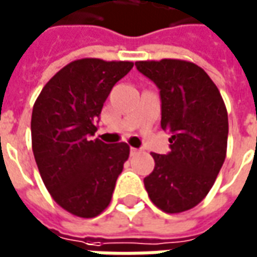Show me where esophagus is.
<instances>
[{"label":"esophagus","mask_w":257,"mask_h":257,"mask_svg":"<svg viewBox=\"0 0 257 257\" xmlns=\"http://www.w3.org/2000/svg\"><path fill=\"white\" fill-rule=\"evenodd\" d=\"M141 149H136V148H131V155H138V153H141Z\"/></svg>","instance_id":"obj_1"}]
</instances>
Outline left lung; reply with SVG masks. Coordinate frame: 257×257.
Listing matches in <instances>:
<instances>
[{
    "label": "left lung",
    "mask_w": 257,
    "mask_h": 257,
    "mask_svg": "<svg viewBox=\"0 0 257 257\" xmlns=\"http://www.w3.org/2000/svg\"><path fill=\"white\" fill-rule=\"evenodd\" d=\"M135 66L160 90V125L172 135V151L152 153L155 169L143 180L145 188L158 208L179 214L205 198L224 165L226 106L214 81L194 63L162 59Z\"/></svg>",
    "instance_id": "1"
}]
</instances>
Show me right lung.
<instances>
[{
	"mask_svg": "<svg viewBox=\"0 0 257 257\" xmlns=\"http://www.w3.org/2000/svg\"><path fill=\"white\" fill-rule=\"evenodd\" d=\"M132 67V62L74 60L49 80L35 101L33 156L53 200L73 215H99L128 160V143L106 145L91 136L106 97Z\"/></svg>",
	"mask_w": 257,
	"mask_h": 257,
	"instance_id": "1",
	"label": "right lung"
}]
</instances>
